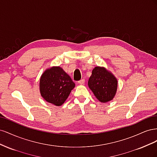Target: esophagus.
<instances>
[{"mask_svg":"<svg viewBox=\"0 0 157 157\" xmlns=\"http://www.w3.org/2000/svg\"><path fill=\"white\" fill-rule=\"evenodd\" d=\"M78 84H84V82H85V80H84V79H81V80H78Z\"/></svg>","mask_w":157,"mask_h":157,"instance_id":"esophagus-1","label":"esophagus"}]
</instances>
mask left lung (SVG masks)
I'll use <instances>...</instances> for the list:
<instances>
[{
    "label": "left lung",
    "instance_id": "obj_1",
    "mask_svg": "<svg viewBox=\"0 0 157 157\" xmlns=\"http://www.w3.org/2000/svg\"><path fill=\"white\" fill-rule=\"evenodd\" d=\"M117 80L105 68L96 67L88 80V86L102 103L112 100L117 89Z\"/></svg>",
    "mask_w": 157,
    "mask_h": 157
}]
</instances>
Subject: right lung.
I'll return each instance as SVG.
<instances>
[{"mask_svg": "<svg viewBox=\"0 0 157 157\" xmlns=\"http://www.w3.org/2000/svg\"><path fill=\"white\" fill-rule=\"evenodd\" d=\"M75 86L72 79L59 67L47 69L40 80L41 96L56 106L62 105Z\"/></svg>", "mask_w": 157, "mask_h": 157, "instance_id": "add662e5", "label": "right lung"}]
</instances>
